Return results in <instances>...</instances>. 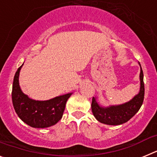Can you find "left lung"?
I'll use <instances>...</instances> for the list:
<instances>
[{"instance_id":"left-lung-1","label":"left lung","mask_w":157,"mask_h":157,"mask_svg":"<svg viewBox=\"0 0 157 157\" xmlns=\"http://www.w3.org/2000/svg\"><path fill=\"white\" fill-rule=\"evenodd\" d=\"M143 77V71L141 67L140 91L137 95L134 96L132 100H130L127 103L120 105L102 107L98 103L96 98H93L91 109L97 120L107 125H120L130 120L138 112L143 103L144 95H145Z\"/></svg>"}]
</instances>
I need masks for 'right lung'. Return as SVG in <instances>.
<instances>
[{
	"label": "right lung",
	"mask_w": 157,
	"mask_h": 157,
	"mask_svg": "<svg viewBox=\"0 0 157 157\" xmlns=\"http://www.w3.org/2000/svg\"><path fill=\"white\" fill-rule=\"evenodd\" d=\"M21 65L14 76L12 98L14 109L20 120L34 128H45L55 125L60 120L67 101L71 93L48 101H35L22 92L19 83Z\"/></svg>",
	"instance_id": "obj_1"
}]
</instances>
